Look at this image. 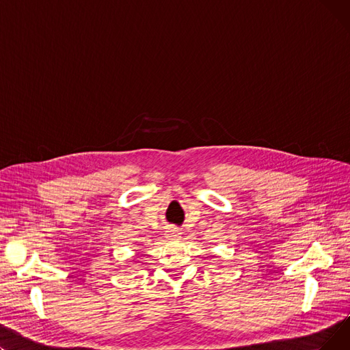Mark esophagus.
Returning a JSON list of instances; mask_svg holds the SVG:
<instances>
[{"label":"esophagus","mask_w":350,"mask_h":350,"mask_svg":"<svg viewBox=\"0 0 350 350\" xmlns=\"http://www.w3.org/2000/svg\"><path fill=\"white\" fill-rule=\"evenodd\" d=\"M180 234L181 232H178V230L174 227H170L165 230V237L170 238V240H177V238H180Z\"/></svg>","instance_id":"34e87169"}]
</instances>
